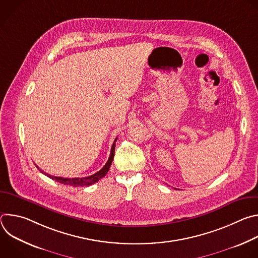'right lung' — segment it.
<instances>
[{
  "label": "right lung",
  "mask_w": 258,
  "mask_h": 258,
  "mask_svg": "<svg viewBox=\"0 0 258 258\" xmlns=\"http://www.w3.org/2000/svg\"><path fill=\"white\" fill-rule=\"evenodd\" d=\"M117 138L115 139L112 147H111V151H110V156L108 158V161L106 162V164L103 166L102 169H100L98 172L90 175V176H86V177H61V176H54V175H51L49 173H46L45 171H43L42 169H40V167H38L40 169V171H42V173L46 174L48 177L60 182V183H63V185H67V186H71V187H85V186H91L93 185V183L97 182L100 178L104 177L106 175V173L108 172L110 166H111V163H112V160H113V157H114V150H115V142H116Z\"/></svg>",
  "instance_id": "right-lung-1"
}]
</instances>
